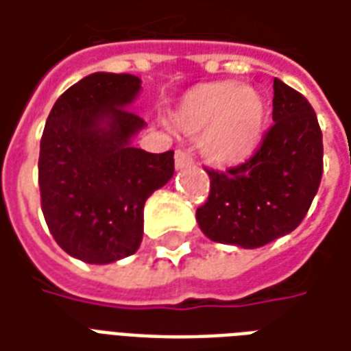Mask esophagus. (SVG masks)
Here are the masks:
<instances>
[{
	"mask_svg": "<svg viewBox=\"0 0 351 351\" xmlns=\"http://www.w3.org/2000/svg\"><path fill=\"white\" fill-rule=\"evenodd\" d=\"M193 165V158H191L188 152H182V150H178L175 154V167L176 169H186L191 167Z\"/></svg>",
	"mask_w": 351,
	"mask_h": 351,
	"instance_id": "obj_1",
	"label": "esophagus"
}]
</instances>
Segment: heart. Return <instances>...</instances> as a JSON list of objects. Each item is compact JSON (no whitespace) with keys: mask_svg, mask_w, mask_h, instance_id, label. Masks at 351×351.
<instances>
[{"mask_svg":"<svg viewBox=\"0 0 351 351\" xmlns=\"http://www.w3.org/2000/svg\"><path fill=\"white\" fill-rule=\"evenodd\" d=\"M265 103L254 88L237 82H206L184 93L171 114L176 131L201 137V150L218 167L250 160L261 145Z\"/></svg>","mask_w":351,"mask_h":351,"instance_id":"heart-1","label":"heart"}]
</instances>
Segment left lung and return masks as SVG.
Segmentation results:
<instances>
[{"label": "left lung", "mask_w": 351, "mask_h": 351, "mask_svg": "<svg viewBox=\"0 0 351 351\" xmlns=\"http://www.w3.org/2000/svg\"><path fill=\"white\" fill-rule=\"evenodd\" d=\"M272 128L250 160L226 173L208 171L210 195L195 218L210 241L259 248L291 233L308 213L324 173L316 112L274 79Z\"/></svg>", "instance_id": "1"}]
</instances>
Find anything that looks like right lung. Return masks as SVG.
<instances>
[{
	"mask_svg": "<svg viewBox=\"0 0 351 351\" xmlns=\"http://www.w3.org/2000/svg\"><path fill=\"white\" fill-rule=\"evenodd\" d=\"M141 79L92 73L64 92L47 118L39 154L45 220L60 248L84 263H114L143 241L146 199L173 178L175 152L131 145L145 128L130 110Z\"/></svg>",
	"mask_w": 351,
	"mask_h": 351,
	"instance_id": "obj_1",
	"label": "right lung"
}]
</instances>
